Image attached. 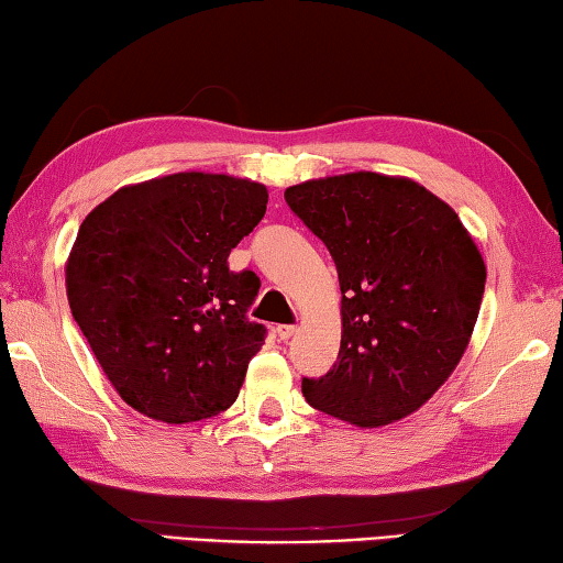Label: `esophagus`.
<instances>
[{
	"mask_svg": "<svg viewBox=\"0 0 563 563\" xmlns=\"http://www.w3.org/2000/svg\"><path fill=\"white\" fill-rule=\"evenodd\" d=\"M294 333H297V327H276V336H279V341H289Z\"/></svg>",
	"mask_w": 563,
	"mask_h": 563,
	"instance_id": "1",
	"label": "esophagus"
}]
</instances>
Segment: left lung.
<instances>
[{
	"instance_id": "8db88e82",
	"label": "left lung",
	"mask_w": 563,
	"mask_h": 563,
	"mask_svg": "<svg viewBox=\"0 0 563 563\" xmlns=\"http://www.w3.org/2000/svg\"><path fill=\"white\" fill-rule=\"evenodd\" d=\"M341 284L339 361L303 378L311 408L356 428L416 412L457 368L485 294V260L457 212L410 177L346 173L287 187Z\"/></svg>"
}]
</instances>
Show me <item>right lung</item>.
<instances>
[{
  "label": "right lung",
  "instance_id": "obj_1",
  "mask_svg": "<svg viewBox=\"0 0 563 563\" xmlns=\"http://www.w3.org/2000/svg\"><path fill=\"white\" fill-rule=\"evenodd\" d=\"M266 200L246 177L173 173L121 187L78 227L68 307L133 410L183 426L234 402L266 329L246 321L260 279L227 256Z\"/></svg>",
  "mask_w": 563,
  "mask_h": 563
}]
</instances>
